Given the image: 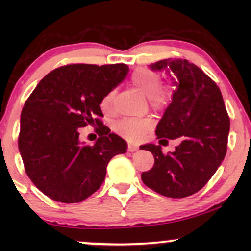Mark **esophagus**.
Wrapping results in <instances>:
<instances>
[{
    "label": "esophagus",
    "instance_id": "obj_1",
    "mask_svg": "<svg viewBox=\"0 0 251 251\" xmlns=\"http://www.w3.org/2000/svg\"><path fill=\"white\" fill-rule=\"evenodd\" d=\"M137 150H138V146H137L136 144H132V143L128 144V151H129V152H136Z\"/></svg>",
    "mask_w": 251,
    "mask_h": 251
}]
</instances>
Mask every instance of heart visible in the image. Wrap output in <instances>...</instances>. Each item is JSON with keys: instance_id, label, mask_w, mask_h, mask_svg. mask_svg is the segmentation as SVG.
Instances as JSON below:
<instances>
[{"instance_id": "heart-1", "label": "heart", "mask_w": 251, "mask_h": 251, "mask_svg": "<svg viewBox=\"0 0 251 251\" xmlns=\"http://www.w3.org/2000/svg\"><path fill=\"white\" fill-rule=\"evenodd\" d=\"M131 84L143 96L149 98L150 104L154 109H161L168 104L170 99V88L160 89V76L156 72L149 68H138L131 75ZM115 97V90H111L105 95L101 100V108L109 111L112 108ZM153 122L150 119H125L116 123L115 130L119 135L129 140L142 139L150 129Z\"/></svg>"}]
</instances>
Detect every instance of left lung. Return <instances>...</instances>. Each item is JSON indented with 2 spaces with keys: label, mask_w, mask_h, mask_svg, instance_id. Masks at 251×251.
Here are the masks:
<instances>
[{
  "label": "left lung",
  "mask_w": 251,
  "mask_h": 251,
  "mask_svg": "<svg viewBox=\"0 0 251 251\" xmlns=\"http://www.w3.org/2000/svg\"><path fill=\"white\" fill-rule=\"evenodd\" d=\"M150 68L169 75L175 90L156 126L160 145L142 146L154 156L153 168L142 174V180L164 197H190L208 183L225 157L229 119L223 96L217 84L186 59L169 58ZM176 138L182 139L180 145L163 154L162 143Z\"/></svg>",
  "instance_id": "8db88e82"
}]
</instances>
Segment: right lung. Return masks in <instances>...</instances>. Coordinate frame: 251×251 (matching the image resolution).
<instances>
[{
  "mask_svg": "<svg viewBox=\"0 0 251 251\" xmlns=\"http://www.w3.org/2000/svg\"><path fill=\"white\" fill-rule=\"evenodd\" d=\"M126 64H74L46 75L24 105L18 147L27 176L54 201L76 203L100 187L113 156L126 142L99 120L105 95L128 75ZM100 126L94 147L79 140L78 129Z\"/></svg>",
  "mask_w": 251,
  "mask_h": 251,
  "instance_id": "obj_1",
  "label": "right lung"
}]
</instances>
